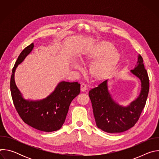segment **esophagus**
I'll return each mask as SVG.
<instances>
[{
    "instance_id": "1",
    "label": "esophagus",
    "mask_w": 159,
    "mask_h": 159,
    "mask_svg": "<svg viewBox=\"0 0 159 159\" xmlns=\"http://www.w3.org/2000/svg\"><path fill=\"white\" fill-rule=\"evenodd\" d=\"M80 90L82 92H85L87 90V85L85 84H82L80 85Z\"/></svg>"
}]
</instances>
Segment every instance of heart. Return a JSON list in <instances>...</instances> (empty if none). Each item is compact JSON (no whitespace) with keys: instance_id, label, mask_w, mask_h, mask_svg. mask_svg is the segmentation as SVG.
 <instances>
[{"instance_id":"obj_1","label":"heart","mask_w":159,"mask_h":159,"mask_svg":"<svg viewBox=\"0 0 159 159\" xmlns=\"http://www.w3.org/2000/svg\"><path fill=\"white\" fill-rule=\"evenodd\" d=\"M115 46L107 41H100L89 48L80 57L82 63L94 61L89 68V74L93 79L101 80L112 72L119 63L121 55ZM78 69L77 63L73 65Z\"/></svg>"}]
</instances>
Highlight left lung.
Wrapping results in <instances>:
<instances>
[{
  "label": "left lung",
  "instance_id": "8db88e82",
  "mask_svg": "<svg viewBox=\"0 0 159 159\" xmlns=\"http://www.w3.org/2000/svg\"><path fill=\"white\" fill-rule=\"evenodd\" d=\"M130 72L140 80L142 89L139 97L128 106H121L112 99L108 89L107 80L89 93L96 125L105 132L121 133L132 128L138 121L145 106L149 91V79L140 55L138 56L134 69Z\"/></svg>",
  "mask_w": 159,
  "mask_h": 159
}]
</instances>
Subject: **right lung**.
I'll return each instance as SVG.
<instances>
[{"label": "right lung", "mask_w": 159, "mask_h": 159, "mask_svg": "<svg viewBox=\"0 0 159 159\" xmlns=\"http://www.w3.org/2000/svg\"><path fill=\"white\" fill-rule=\"evenodd\" d=\"M34 48L33 43L26 47L18 57L13 67L10 88L14 105L25 123L45 132L60 129L65 122L72 100L79 94L80 84L77 82H60L47 98L39 101L26 100L17 87L14 73L18 65L23 61Z\"/></svg>", "instance_id": "add662e5"}]
</instances>
